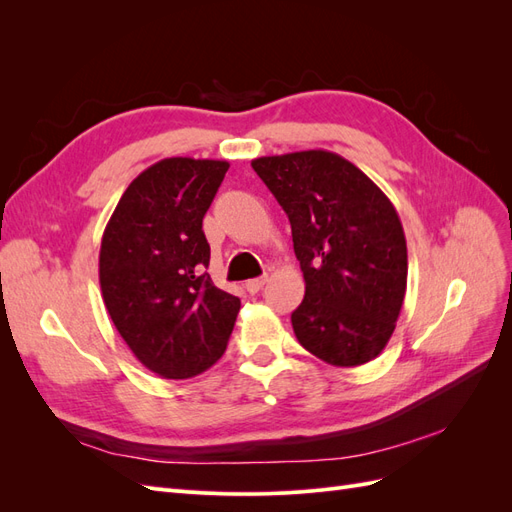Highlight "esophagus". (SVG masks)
Here are the masks:
<instances>
[{
	"mask_svg": "<svg viewBox=\"0 0 512 512\" xmlns=\"http://www.w3.org/2000/svg\"><path fill=\"white\" fill-rule=\"evenodd\" d=\"M267 284V275H260V277H254V280H250L245 284V288H247V292L250 294H256V292H260L262 290V286Z\"/></svg>",
	"mask_w": 512,
	"mask_h": 512,
	"instance_id": "34e87169",
	"label": "esophagus"
}]
</instances>
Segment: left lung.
Segmentation results:
<instances>
[{
    "instance_id": "1",
    "label": "left lung",
    "mask_w": 512,
    "mask_h": 512,
    "mask_svg": "<svg viewBox=\"0 0 512 512\" xmlns=\"http://www.w3.org/2000/svg\"><path fill=\"white\" fill-rule=\"evenodd\" d=\"M286 211L305 297L290 320L299 344L335 367L363 365L395 331L408 282L399 215L363 170L309 149L252 160Z\"/></svg>"
}]
</instances>
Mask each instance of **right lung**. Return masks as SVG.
<instances>
[{
  "label": "right lung",
  "instance_id": "right-lung-1",
  "mask_svg": "<svg viewBox=\"0 0 512 512\" xmlns=\"http://www.w3.org/2000/svg\"><path fill=\"white\" fill-rule=\"evenodd\" d=\"M224 160L166 158L123 192L100 247L102 299L123 342L170 380L209 369L228 346L241 301L213 286L203 218Z\"/></svg>",
  "mask_w": 512,
  "mask_h": 512
}]
</instances>
